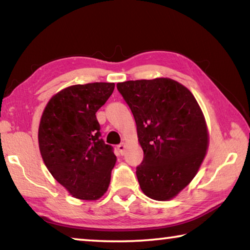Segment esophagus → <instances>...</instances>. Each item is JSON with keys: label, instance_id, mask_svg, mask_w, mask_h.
I'll return each mask as SVG.
<instances>
[{"label": "esophagus", "instance_id": "1", "mask_svg": "<svg viewBox=\"0 0 250 250\" xmlns=\"http://www.w3.org/2000/svg\"><path fill=\"white\" fill-rule=\"evenodd\" d=\"M117 147H118V151H119V153H120V154H124L125 151V143L122 142V143H120V145L118 146Z\"/></svg>", "mask_w": 250, "mask_h": 250}]
</instances>
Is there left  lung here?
I'll return each mask as SVG.
<instances>
[{"label": "left lung", "mask_w": 250, "mask_h": 250, "mask_svg": "<svg viewBox=\"0 0 250 250\" xmlns=\"http://www.w3.org/2000/svg\"><path fill=\"white\" fill-rule=\"evenodd\" d=\"M118 91L132 111L143 161L137 167L142 192L167 201L188 186L208 146L205 118L192 92L170 78L128 80Z\"/></svg>", "instance_id": "obj_1"}]
</instances>
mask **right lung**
I'll list each match as a JSON object with an SVG mask.
<instances>
[{"mask_svg": "<svg viewBox=\"0 0 250 250\" xmlns=\"http://www.w3.org/2000/svg\"><path fill=\"white\" fill-rule=\"evenodd\" d=\"M113 89V83L67 87L48 101L41 118L39 145L45 166L79 200H98L108 189L117 158L101 139L96 112Z\"/></svg>", "mask_w": 250, "mask_h": 250, "instance_id": "obj_1", "label": "right lung"}]
</instances>
